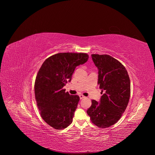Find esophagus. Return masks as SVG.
I'll use <instances>...</instances> for the list:
<instances>
[{
  "instance_id": "1",
  "label": "esophagus",
  "mask_w": 155,
  "mask_h": 155,
  "mask_svg": "<svg viewBox=\"0 0 155 155\" xmlns=\"http://www.w3.org/2000/svg\"><path fill=\"white\" fill-rule=\"evenodd\" d=\"M79 96H80V99H83V98H84V97H84V96H83L82 94H80V95H79Z\"/></svg>"
}]
</instances>
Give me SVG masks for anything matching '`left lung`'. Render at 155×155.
<instances>
[{
    "label": "left lung",
    "mask_w": 155,
    "mask_h": 155,
    "mask_svg": "<svg viewBox=\"0 0 155 155\" xmlns=\"http://www.w3.org/2000/svg\"><path fill=\"white\" fill-rule=\"evenodd\" d=\"M91 58L98 69L97 84L105 93L99 102L92 100L86 112L93 124L105 128L115 124L124 112L130 94V79L124 65L113 57L93 54Z\"/></svg>",
    "instance_id": "8db88e82"
}]
</instances>
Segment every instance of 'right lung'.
<instances>
[{
	"instance_id": "1",
	"label": "right lung",
	"mask_w": 155,
	"mask_h": 155,
	"mask_svg": "<svg viewBox=\"0 0 155 155\" xmlns=\"http://www.w3.org/2000/svg\"><path fill=\"white\" fill-rule=\"evenodd\" d=\"M88 58L86 53H58L44 61L38 71L34 86L37 105L43 120L56 129L72 122L80 97L70 95L63 87L71 81L77 66Z\"/></svg>"
}]
</instances>
